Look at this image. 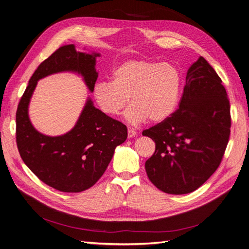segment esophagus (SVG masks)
<instances>
[{
	"mask_svg": "<svg viewBox=\"0 0 249 249\" xmlns=\"http://www.w3.org/2000/svg\"><path fill=\"white\" fill-rule=\"evenodd\" d=\"M137 134H138V132L136 130H134V128H132V127H130L127 130V137L128 138H133V137L137 136Z\"/></svg>",
	"mask_w": 249,
	"mask_h": 249,
	"instance_id": "obj_1",
	"label": "esophagus"
}]
</instances>
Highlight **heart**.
Returning <instances> with one entry per match:
<instances>
[{
    "label": "heart",
    "mask_w": 249,
    "mask_h": 249,
    "mask_svg": "<svg viewBox=\"0 0 249 249\" xmlns=\"http://www.w3.org/2000/svg\"><path fill=\"white\" fill-rule=\"evenodd\" d=\"M182 86V75L171 63H158L147 59H128L115 66L110 81H99L92 95L100 110L115 116L131 105L125 117L131 124L147 118L158 123L176 110Z\"/></svg>",
    "instance_id": "heart-1"
}]
</instances>
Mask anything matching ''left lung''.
I'll use <instances>...</instances> for the list:
<instances>
[{"label":"left lung","instance_id":"left-lung-1","mask_svg":"<svg viewBox=\"0 0 249 249\" xmlns=\"http://www.w3.org/2000/svg\"><path fill=\"white\" fill-rule=\"evenodd\" d=\"M230 128L226 89L200 56L187 72L178 108L142 133L155 142V152L145 163L149 180L168 194L193 192L220 166Z\"/></svg>","mask_w":249,"mask_h":249}]
</instances>
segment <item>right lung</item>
<instances>
[{"label":"right lung","instance_id":"add662e5","mask_svg":"<svg viewBox=\"0 0 249 249\" xmlns=\"http://www.w3.org/2000/svg\"><path fill=\"white\" fill-rule=\"evenodd\" d=\"M99 54L76 52L62 46L37 66L16 111V143L23 162L42 182L58 191L77 193L91 188L102 177L116 146L125 141L127 128L99 110L89 99L71 132L59 137L38 133L28 118V103L39 78L60 71H76L92 89L97 81Z\"/></svg>","mask_w":249,"mask_h":249}]
</instances>
